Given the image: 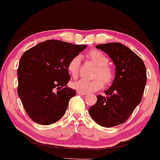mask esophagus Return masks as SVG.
<instances>
[{
	"label": "esophagus",
	"mask_w": 160,
	"mask_h": 160,
	"mask_svg": "<svg viewBox=\"0 0 160 160\" xmlns=\"http://www.w3.org/2000/svg\"><path fill=\"white\" fill-rule=\"evenodd\" d=\"M76 92H77V94H78V95H85V94H87L86 92L80 91V90H77Z\"/></svg>",
	"instance_id": "34e87169"
}]
</instances>
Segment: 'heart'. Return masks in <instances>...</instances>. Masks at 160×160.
I'll list each match as a JSON object with an SVG mask.
<instances>
[{
    "instance_id": "1",
    "label": "heart",
    "mask_w": 160,
    "mask_h": 160,
    "mask_svg": "<svg viewBox=\"0 0 160 160\" xmlns=\"http://www.w3.org/2000/svg\"><path fill=\"white\" fill-rule=\"evenodd\" d=\"M87 57L97 65L95 74L92 80L80 79L71 83V86L84 92H93L104 88V84L109 85L113 82L115 78V72L113 69L108 64L109 59L103 52L98 50H92L87 53ZM82 58L80 56H76L68 62V72L71 76L76 78L79 73V69Z\"/></svg>"
}]
</instances>
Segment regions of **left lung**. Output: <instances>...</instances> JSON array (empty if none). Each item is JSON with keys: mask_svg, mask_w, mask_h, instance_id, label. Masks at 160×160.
<instances>
[{"mask_svg": "<svg viewBox=\"0 0 160 160\" xmlns=\"http://www.w3.org/2000/svg\"><path fill=\"white\" fill-rule=\"evenodd\" d=\"M97 49L107 53L116 66L112 85L97 96L96 103L90 108L92 119L102 127L119 125L128 120L141 102L146 84V68L134 52L120 43L98 44Z\"/></svg>", "mask_w": 160, "mask_h": 160, "instance_id": "obj_1", "label": "left lung"}]
</instances>
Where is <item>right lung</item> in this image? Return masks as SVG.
Here are the masks:
<instances>
[{
	"label": "right lung",
	"instance_id": "right-lung-1",
	"mask_svg": "<svg viewBox=\"0 0 160 160\" xmlns=\"http://www.w3.org/2000/svg\"><path fill=\"white\" fill-rule=\"evenodd\" d=\"M86 48L58 40H47L29 49L20 59L18 94L33 122L48 125L58 121L76 94L68 88V62Z\"/></svg>",
	"mask_w": 160,
	"mask_h": 160
}]
</instances>
